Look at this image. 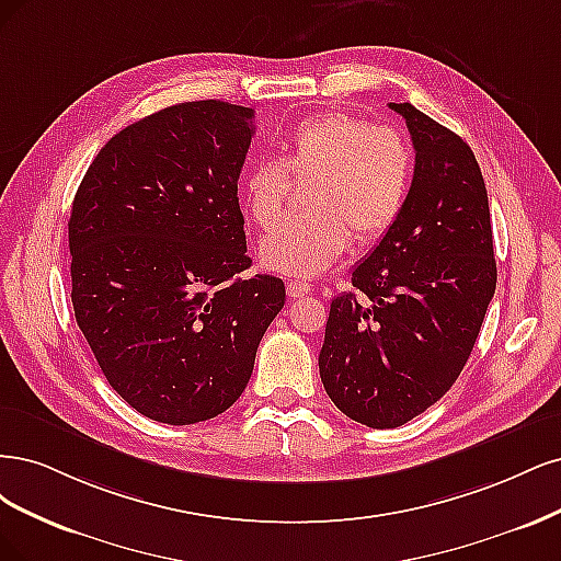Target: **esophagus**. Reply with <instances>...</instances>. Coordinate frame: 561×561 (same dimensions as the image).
<instances>
[{"label":"esophagus","mask_w":561,"mask_h":561,"mask_svg":"<svg viewBox=\"0 0 561 561\" xmlns=\"http://www.w3.org/2000/svg\"><path fill=\"white\" fill-rule=\"evenodd\" d=\"M312 288H310V284H305V282H286V294H288V298H302V296H307L310 294Z\"/></svg>","instance_id":"obj_1"}]
</instances>
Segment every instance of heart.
Masks as SVG:
<instances>
[{"mask_svg":"<svg viewBox=\"0 0 561 561\" xmlns=\"http://www.w3.org/2000/svg\"><path fill=\"white\" fill-rule=\"evenodd\" d=\"M410 139L389 125L350 112H323L298 121L284 137V160H259L244 172L242 205L259 228L274 226L287 192V174L312 181L302 220L270 230L259 254L267 270L317 277L352 244H375L396 226L412 186Z\"/></svg>","mask_w":561,"mask_h":561,"instance_id":"heart-1","label":"heart"}]
</instances>
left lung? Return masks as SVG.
<instances>
[{"instance_id": "left-lung-1", "label": "left lung", "mask_w": 561, "mask_h": 561, "mask_svg": "<svg viewBox=\"0 0 561 561\" xmlns=\"http://www.w3.org/2000/svg\"><path fill=\"white\" fill-rule=\"evenodd\" d=\"M414 176L396 226L331 302L319 375L350 420L396 428L443 399L473 352L496 288L490 201L468 144L414 110Z\"/></svg>"}]
</instances>
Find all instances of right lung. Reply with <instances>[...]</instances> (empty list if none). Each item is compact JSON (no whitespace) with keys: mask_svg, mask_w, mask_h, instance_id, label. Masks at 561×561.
<instances>
[{"mask_svg":"<svg viewBox=\"0 0 561 561\" xmlns=\"http://www.w3.org/2000/svg\"><path fill=\"white\" fill-rule=\"evenodd\" d=\"M254 110L182 102L104 144L71 203V302L106 382L144 417L195 424L240 399L284 282L240 277L238 179Z\"/></svg>","mask_w":561,"mask_h":561,"instance_id":"obj_1","label":"right lung"}]
</instances>
